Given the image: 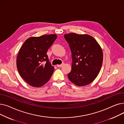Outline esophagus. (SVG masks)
Instances as JSON below:
<instances>
[{
	"instance_id": "esophagus-1",
	"label": "esophagus",
	"mask_w": 124,
	"mask_h": 124,
	"mask_svg": "<svg viewBox=\"0 0 124 124\" xmlns=\"http://www.w3.org/2000/svg\"><path fill=\"white\" fill-rule=\"evenodd\" d=\"M64 64H60V65H57V66L58 67H61Z\"/></svg>"
}]
</instances>
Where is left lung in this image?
Listing matches in <instances>:
<instances>
[{
    "mask_svg": "<svg viewBox=\"0 0 124 124\" xmlns=\"http://www.w3.org/2000/svg\"><path fill=\"white\" fill-rule=\"evenodd\" d=\"M68 43L72 55L69 79L78 86L92 83L98 75L102 61V50L92 36L87 34L70 33L64 35Z\"/></svg>",
    "mask_w": 124,
    "mask_h": 124,
    "instance_id": "1",
    "label": "left lung"
}]
</instances>
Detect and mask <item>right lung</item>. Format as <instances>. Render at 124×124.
Listing matches in <instances>:
<instances>
[{
    "label": "right lung",
    "mask_w": 124,
    "mask_h": 124,
    "mask_svg": "<svg viewBox=\"0 0 124 124\" xmlns=\"http://www.w3.org/2000/svg\"><path fill=\"white\" fill-rule=\"evenodd\" d=\"M57 36L31 37L25 40L19 51L16 66L19 74L29 85L40 87L50 79L54 71L47 55Z\"/></svg>",
    "instance_id": "add662e5"
}]
</instances>
